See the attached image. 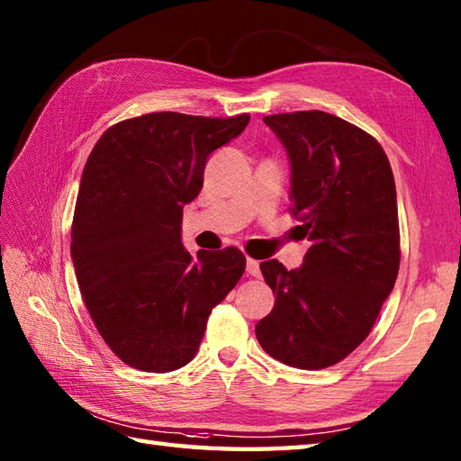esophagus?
Returning <instances> with one entry per match:
<instances>
[{"mask_svg": "<svg viewBox=\"0 0 461 461\" xmlns=\"http://www.w3.org/2000/svg\"><path fill=\"white\" fill-rule=\"evenodd\" d=\"M246 269H248V273L251 277H259L261 276V269H259V261H256V259H251V258H248V266H246Z\"/></svg>", "mask_w": 461, "mask_h": 461, "instance_id": "34e87169", "label": "esophagus"}]
</instances>
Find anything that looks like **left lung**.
Returning <instances> with one entry per match:
<instances>
[{
    "label": "left lung",
    "mask_w": 461,
    "mask_h": 461,
    "mask_svg": "<svg viewBox=\"0 0 461 461\" xmlns=\"http://www.w3.org/2000/svg\"><path fill=\"white\" fill-rule=\"evenodd\" d=\"M291 162V213L311 248L299 269L261 263L276 307L256 327L283 365H337L368 337L400 267L396 185L382 146L322 111L263 119Z\"/></svg>",
    "instance_id": "8db88e82"
}]
</instances>
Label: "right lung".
Wrapping results in <instances>:
<instances>
[{
    "label": "right lung",
    "mask_w": 461,
    "mask_h": 461,
    "mask_svg": "<svg viewBox=\"0 0 461 461\" xmlns=\"http://www.w3.org/2000/svg\"><path fill=\"white\" fill-rule=\"evenodd\" d=\"M248 122L150 113L111 126L89 154L71 228L75 276L96 330L132 368L188 365L212 309L246 271L238 248L192 258L182 210L202 190L208 156Z\"/></svg>",
    "instance_id": "add662e5"
}]
</instances>
